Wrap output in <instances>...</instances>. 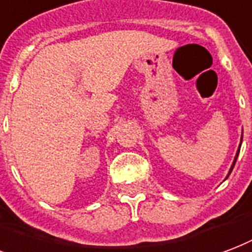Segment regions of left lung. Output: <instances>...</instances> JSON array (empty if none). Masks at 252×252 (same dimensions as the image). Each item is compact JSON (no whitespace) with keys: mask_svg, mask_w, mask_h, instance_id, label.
<instances>
[{"mask_svg":"<svg viewBox=\"0 0 252 252\" xmlns=\"http://www.w3.org/2000/svg\"><path fill=\"white\" fill-rule=\"evenodd\" d=\"M242 140H243V135H242V139H240V144H239V148H238V151H236V156H235V159H234V163H232V165H231V168H230V172H228V175L231 173V171H232V168H234V165H235L236 163V159H238V155H239V151H240V145H242ZM228 175H227V178H228Z\"/></svg>","mask_w":252,"mask_h":252,"instance_id":"1","label":"left lung"}]
</instances>
